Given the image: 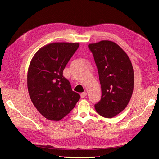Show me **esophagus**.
Returning <instances> with one entry per match:
<instances>
[{"mask_svg":"<svg viewBox=\"0 0 159 159\" xmlns=\"http://www.w3.org/2000/svg\"><path fill=\"white\" fill-rule=\"evenodd\" d=\"M80 95H81V98H84L85 97L86 95H87V93H86L85 91H84V92L81 93L80 94Z\"/></svg>","mask_w":159,"mask_h":159,"instance_id":"esophagus-1","label":"esophagus"}]
</instances>
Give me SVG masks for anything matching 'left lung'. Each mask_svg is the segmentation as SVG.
<instances>
[{
	"label": "left lung",
	"mask_w": 159,
	"mask_h": 159,
	"mask_svg": "<svg viewBox=\"0 0 159 159\" xmlns=\"http://www.w3.org/2000/svg\"><path fill=\"white\" fill-rule=\"evenodd\" d=\"M99 73L102 98L95 109L112 118L127 107L133 91L134 71L128 55L116 43L102 40L88 45Z\"/></svg>",
	"instance_id": "obj_1"
}]
</instances>
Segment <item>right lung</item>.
<instances>
[{"instance_id":"add662e5","label":"right lung","mask_w":159,"mask_h":159,"mask_svg":"<svg viewBox=\"0 0 159 159\" xmlns=\"http://www.w3.org/2000/svg\"><path fill=\"white\" fill-rule=\"evenodd\" d=\"M79 46V43H51L38 50L31 60L27 75L28 93L34 105L47 119L60 121L80 98L63 75Z\"/></svg>"}]
</instances>
